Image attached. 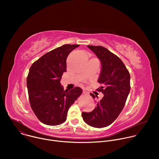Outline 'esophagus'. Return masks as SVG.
<instances>
[{
    "mask_svg": "<svg viewBox=\"0 0 159 159\" xmlns=\"http://www.w3.org/2000/svg\"><path fill=\"white\" fill-rule=\"evenodd\" d=\"M82 93H83L84 94H86V91H85V90H83V92H82Z\"/></svg>",
    "mask_w": 159,
    "mask_h": 159,
    "instance_id": "obj_1",
    "label": "esophagus"
}]
</instances>
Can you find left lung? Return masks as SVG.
I'll use <instances>...</instances> for the list:
<instances>
[{
  "mask_svg": "<svg viewBox=\"0 0 159 159\" xmlns=\"http://www.w3.org/2000/svg\"><path fill=\"white\" fill-rule=\"evenodd\" d=\"M87 47L101 61L102 66L98 82L101 86L96 90L104 96L92 112H82V116L89 126L104 128L115 121L122 111L130 91V75L121 60L107 48L93 45ZM90 94L94 99L96 96L98 98L96 95Z\"/></svg>",
  "mask_w": 159,
  "mask_h": 159,
  "instance_id": "8db88e82",
  "label": "left lung"
}]
</instances>
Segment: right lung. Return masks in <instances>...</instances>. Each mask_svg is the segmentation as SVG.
<instances>
[{
  "label": "right lung",
  "mask_w": 159,
  "mask_h": 159,
  "mask_svg": "<svg viewBox=\"0 0 159 159\" xmlns=\"http://www.w3.org/2000/svg\"><path fill=\"white\" fill-rule=\"evenodd\" d=\"M79 44H64L43 55L31 66L27 87L31 107L43 123L56 126L66 120L67 112L82 90L63 89L60 80L66 72V58Z\"/></svg>",
  "instance_id": "right-lung-1"
}]
</instances>
